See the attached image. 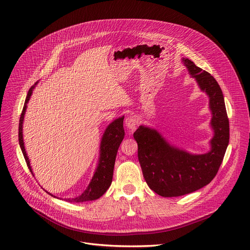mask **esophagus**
Returning <instances> with one entry per match:
<instances>
[{"label":"esophagus","mask_w":250,"mask_h":250,"mask_svg":"<svg viewBox=\"0 0 250 250\" xmlns=\"http://www.w3.org/2000/svg\"><path fill=\"white\" fill-rule=\"evenodd\" d=\"M139 124V120L137 116H133V115H129L125 118V126L130 128V129H135L136 126Z\"/></svg>","instance_id":"obj_1"}]
</instances>
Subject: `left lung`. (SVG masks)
Listing matches in <instances>:
<instances>
[{
  "label": "left lung",
  "instance_id": "1",
  "mask_svg": "<svg viewBox=\"0 0 250 250\" xmlns=\"http://www.w3.org/2000/svg\"><path fill=\"white\" fill-rule=\"evenodd\" d=\"M182 62L208 96L214 137L208 153L191 154L170 145L157 129L139 126L134 138L144 178L153 191L164 198L188 194L208 185L216 176L229 144V120L218 82L190 60L182 58Z\"/></svg>",
  "mask_w": 250,
  "mask_h": 250
}]
</instances>
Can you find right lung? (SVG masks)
<instances>
[{
	"instance_id": "add662e5",
	"label": "right lung",
	"mask_w": 250,
	"mask_h": 250,
	"mask_svg": "<svg viewBox=\"0 0 250 250\" xmlns=\"http://www.w3.org/2000/svg\"><path fill=\"white\" fill-rule=\"evenodd\" d=\"M35 85L32 86L29 91L27 97H26L24 107L20 116L19 121V145L22 150L23 156L25 158L26 164H27L30 172L33 174L32 169L30 166V161L27 156V153L25 151L24 142H23V121L24 115L26 112V108H27V103L30 99V96L32 94V91L34 89ZM124 117H118L114 120L111 124H109L104 130V134L101 139L100 143V151H99V160L96 167V170L94 172L93 177H92L89 186L87 188L83 191L82 194H80L77 198L74 199H68L67 201L70 203H83L87 201H94L99 199L101 195L104 194L106 191L112 181L113 176V168L115 163V157L117 154V150L120 148L121 143L124 140L125 137V129H124ZM49 193V192H48ZM52 195L51 193H49ZM54 196V195H52ZM56 198V196H55Z\"/></svg>"
}]
</instances>
